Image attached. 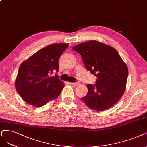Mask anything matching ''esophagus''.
<instances>
[{"mask_svg": "<svg viewBox=\"0 0 147 147\" xmlns=\"http://www.w3.org/2000/svg\"><path fill=\"white\" fill-rule=\"evenodd\" d=\"M69 84H71V85H75V86H77V85H79V82H74V83L70 82Z\"/></svg>", "mask_w": 147, "mask_h": 147, "instance_id": "34e87169", "label": "esophagus"}]
</instances>
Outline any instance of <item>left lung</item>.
<instances>
[{
	"instance_id": "left-lung-1",
	"label": "left lung",
	"mask_w": 147,
	"mask_h": 147,
	"mask_svg": "<svg viewBox=\"0 0 147 147\" xmlns=\"http://www.w3.org/2000/svg\"><path fill=\"white\" fill-rule=\"evenodd\" d=\"M79 53L86 68L97 76L95 85H86L88 93L81 98L91 109L104 111L119 101L126 88L128 69L113 47L90 40L73 47Z\"/></svg>"
}]
</instances>
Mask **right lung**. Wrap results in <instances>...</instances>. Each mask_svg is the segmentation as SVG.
<instances>
[{
  "label": "right lung",
  "mask_w": 147,
  "mask_h": 147,
  "mask_svg": "<svg viewBox=\"0 0 147 147\" xmlns=\"http://www.w3.org/2000/svg\"><path fill=\"white\" fill-rule=\"evenodd\" d=\"M68 43H53L32 54L20 65L15 80L18 94L27 104L40 107L56 99L64 84L53 72L59 71V59Z\"/></svg>",
  "instance_id": "1"
}]
</instances>
